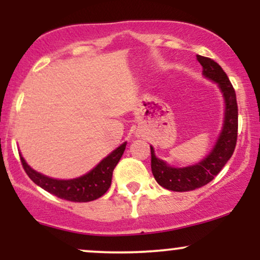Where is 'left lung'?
<instances>
[{"label": "left lung", "mask_w": 260, "mask_h": 260, "mask_svg": "<svg viewBox=\"0 0 260 260\" xmlns=\"http://www.w3.org/2000/svg\"><path fill=\"white\" fill-rule=\"evenodd\" d=\"M197 59L203 66V74L216 82L221 89L226 104L225 121L215 148L204 160L193 166L182 169L171 168L162 160L157 159L153 147H150L151 171L155 180L161 187L174 192L193 190L213 181L232 156L237 143L238 106L234 86L230 82L228 74L223 72L220 64L214 59L201 55L197 56Z\"/></svg>", "instance_id": "left-lung-1"}]
</instances>
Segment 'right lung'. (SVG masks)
Returning a JSON list of instances; mask_svg holds the SVG:
<instances>
[{"mask_svg": "<svg viewBox=\"0 0 260 260\" xmlns=\"http://www.w3.org/2000/svg\"><path fill=\"white\" fill-rule=\"evenodd\" d=\"M126 149V143L113 150L109 156H106L96 168L91 170L89 174L74 180H53L46 176L34 171L25 160L20 156V161L29 178L41 187L46 192L70 202H91L100 198L107 192L111 186L113 169L120 161L122 154Z\"/></svg>", "mask_w": 260, "mask_h": 260, "instance_id": "obj_1", "label": "right lung"}]
</instances>
